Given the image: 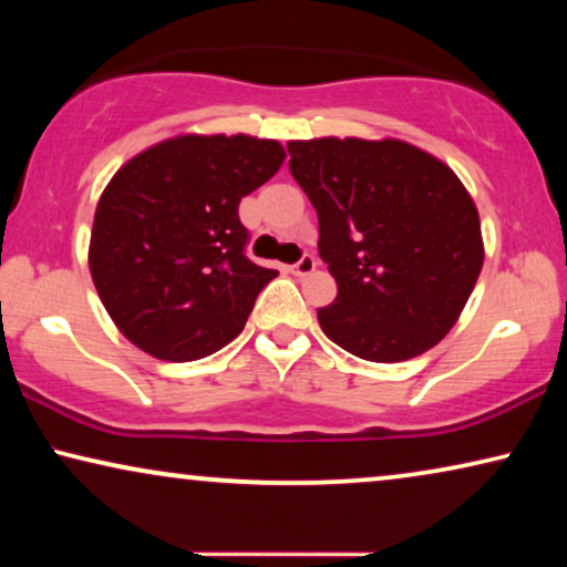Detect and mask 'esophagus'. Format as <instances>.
<instances>
[{"label":"esophagus","instance_id":"34e87169","mask_svg":"<svg viewBox=\"0 0 567 567\" xmlns=\"http://www.w3.org/2000/svg\"><path fill=\"white\" fill-rule=\"evenodd\" d=\"M315 268H317L315 255H312V252H305V255H301V258L291 266V274H293V276H309Z\"/></svg>","mask_w":567,"mask_h":567}]
</instances>
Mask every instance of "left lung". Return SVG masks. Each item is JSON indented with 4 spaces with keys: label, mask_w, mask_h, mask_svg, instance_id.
Segmentation results:
<instances>
[{
    "label": "left lung",
    "mask_w": 567,
    "mask_h": 567,
    "mask_svg": "<svg viewBox=\"0 0 567 567\" xmlns=\"http://www.w3.org/2000/svg\"><path fill=\"white\" fill-rule=\"evenodd\" d=\"M289 154L338 284L336 301L317 309L324 336L377 363L436 346L483 268L480 216L460 177L394 138L291 142Z\"/></svg>",
    "instance_id": "1"
}]
</instances>
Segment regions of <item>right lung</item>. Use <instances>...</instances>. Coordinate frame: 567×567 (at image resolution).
Segmentation results:
<instances>
[{"label": "right lung", "instance_id": "add662e5", "mask_svg": "<svg viewBox=\"0 0 567 567\" xmlns=\"http://www.w3.org/2000/svg\"><path fill=\"white\" fill-rule=\"evenodd\" d=\"M284 157L270 138L177 136L115 173L92 224L90 270L131 343L196 361L243 332L276 270L247 258L239 200Z\"/></svg>", "mask_w": 567, "mask_h": 567}]
</instances>
